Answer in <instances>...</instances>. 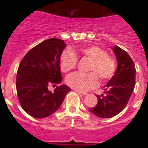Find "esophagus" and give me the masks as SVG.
I'll return each instance as SVG.
<instances>
[{"instance_id": "esophagus-1", "label": "esophagus", "mask_w": 148, "mask_h": 148, "mask_svg": "<svg viewBox=\"0 0 148 148\" xmlns=\"http://www.w3.org/2000/svg\"><path fill=\"white\" fill-rule=\"evenodd\" d=\"M76 92H78L79 94H81V95H87V93H86V92H80V91H78V90H76Z\"/></svg>"}]
</instances>
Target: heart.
Returning a JSON list of instances; mask_svg holds the SVG:
<instances>
[{
	"instance_id": "heart-1",
	"label": "heart",
	"mask_w": 148,
	"mask_h": 148,
	"mask_svg": "<svg viewBox=\"0 0 148 148\" xmlns=\"http://www.w3.org/2000/svg\"><path fill=\"white\" fill-rule=\"evenodd\" d=\"M77 53L84 59L91 61L87 74H74L66 79L67 84L79 91H87L95 88L99 84V79L104 83L110 81L115 74L117 62L113 56L107 54L106 51L97 46L81 47ZM78 57L71 50H65L61 55L60 69L62 72L68 74L76 69Z\"/></svg>"
}]
</instances>
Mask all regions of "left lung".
I'll return each mask as SVG.
<instances>
[{
  "label": "left lung",
  "mask_w": 148,
  "mask_h": 148,
  "mask_svg": "<svg viewBox=\"0 0 148 148\" xmlns=\"http://www.w3.org/2000/svg\"><path fill=\"white\" fill-rule=\"evenodd\" d=\"M117 59V69L114 77L104 89V95H97V104L89 109L100 118L117 115L127 104L135 85V66L127 53L116 46L113 49Z\"/></svg>",
  "instance_id": "left-lung-1"
}]
</instances>
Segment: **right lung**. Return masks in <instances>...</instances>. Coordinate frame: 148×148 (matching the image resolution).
I'll return each instance as SVG.
<instances>
[{
  "label": "right lung",
  "instance_id": "add662e5",
  "mask_svg": "<svg viewBox=\"0 0 148 148\" xmlns=\"http://www.w3.org/2000/svg\"><path fill=\"white\" fill-rule=\"evenodd\" d=\"M66 44L51 38L34 46L21 62L16 75L18 101L26 112L34 118H44L54 113L71 91L66 85L56 86L53 92L49 86L62 82L60 57Z\"/></svg>",
  "mask_w": 148,
  "mask_h": 148
}]
</instances>
